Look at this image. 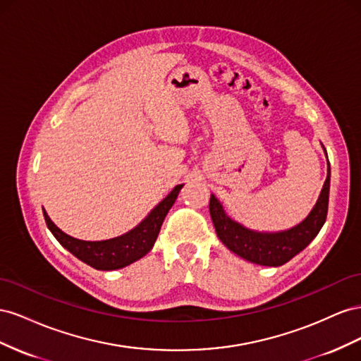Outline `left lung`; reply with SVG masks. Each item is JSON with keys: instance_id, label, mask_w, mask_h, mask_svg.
Returning a JSON list of instances; mask_svg holds the SVG:
<instances>
[{"instance_id": "obj_1", "label": "left lung", "mask_w": 361, "mask_h": 361, "mask_svg": "<svg viewBox=\"0 0 361 361\" xmlns=\"http://www.w3.org/2000/svg\"><path fill=\"white\" fill-rule=\"evenodd\" d=\"M326 154V151H325ZM329 200V163L328 175L321 195L307 218L289 230L262 233L246 228L226 216L218 198L210 197V216L221 242L242 259L262 266H281L308 246L326 221Z\"/></svg>"}]
</instances>
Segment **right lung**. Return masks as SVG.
Returning a JSON list of instances; mask_svg holds the SVG:
<instances>
[{"instance_id": "add662e5", "label": "right lung", "mask_w": 361, "mask_h": 361, "mask_svg": "<svg viewBox=\"0 0 361 361\" xmlns=\"http://www.w3.org/2000/svg\"><path fill=\"white\" fill-rule=\"evenodd\" d=\"M181 188L183 184L175 186L168 197L160 201L137 226L115 239L87 242L71 238V235L61 231L59 226L49 219V216L44 210L45 222L49 231L53 233L54 238L60 242V245L66 248L71 254H74L81 262H85L86 264L99 271L121 269V267H126L131 263L137 262L152 250L154 242H156L159 231L161 228V224L164 218H166V214L173 205L175 200H177Z\"/></svg>"}]
</instances>
